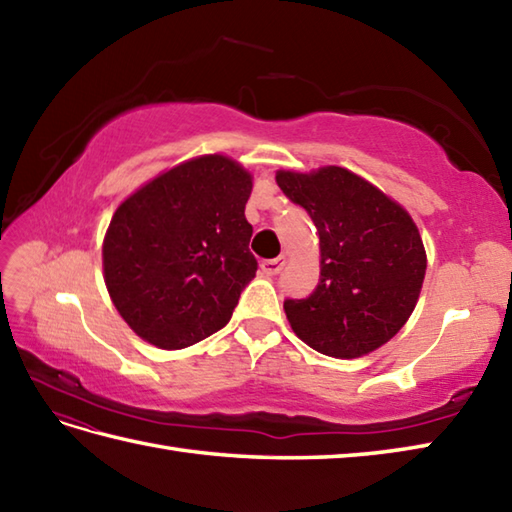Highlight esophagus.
Segmentation results:
<instances>
[{
	"label": "esophagus",
	"mask_w": 512,
	"mask_h": 512,
	"mask_svg": "<svg viewBox=\"0 0 512 512\" xmlns=\"http://www.w3.org/2000/svg\"><path fill=\"white\" fill-rule=\"evenodd\" d=\"M286 266V257L279 255L277 259H266V262H262V270L266 275H279L281 270H284Z\"/></svg>",
	"instance_id": "obj_1"
}]
</instances>
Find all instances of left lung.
<instances>
[{
  "mask_svg": "<svg viewBox=\"0 0 512 512\" xmlns=\"http://www.w3.org/2000/svg\"><path fill=\"white\" fill-rule=\"evenodd\" d=\"M277 184L308 211L321 242L317 288L284 301L292 330L328 356L374 352L416 308L427 270L416 224L374 184L341 167L279 171Z\"/></svg>",
  "mask_w": 512,
  "mask_h": 512,
  "instance_id": "1",
  "label": "left lung"
}]
</instances>
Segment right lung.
Returning <instances> with one entry per match:
<instances>
[{"instance_id":"add662e5","label":"right lung","mask_w":512,"mask_h":512,"mask_svg":"<svg viewBox=\"0 0 512 512\" xmlns=\"http://www.w3.org/2000/svg\"><path fill=\"white\" fill-rule=\"evenodd\" d=\"M248 173L224 156H202L118 206L103 242L105 286L138 336L182 350L231 321L257 259L244 209Z\"/></svg>"}]
</instances>
